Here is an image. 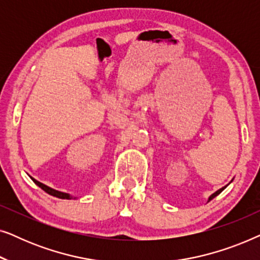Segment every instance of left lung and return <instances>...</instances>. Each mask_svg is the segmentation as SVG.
<instances>
[{"label":"left lung","instance_id":"left-lung-1","mask_svg":"<svg viewBox=\"0 0 260 260\" xmlns=\"http://www.w3.org/2000/svg\"><path fill=\"white\" fill-rule=\"evenodd\" d=\"M225 188H226V187H222V188H221V189H219V190H216V191H215V193H214V194H212V195H211V197H209V199H208V201H211V200H212V199H214V198H215V197H216V195H219V194H220V193H221V191H222V190H223V189H225Z\"/></svg>","mask_w":260,"mask_h":260}]
</instances>
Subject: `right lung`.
Listing matches in <instances>:
<instances>
[{
  "mask_svg": "<svg viewBox=\"0 0 260 260\" xmlns=\"http://www.w3.org/2000/svg\"><path fill=\"white\" fill-rule=\"evenodd\" d=\"M31 180H33V182L37 184V186H39L41 188L42 190H45L46 193H48L49 195H53V197L55 198H59V199H67V200H70V199H72V197H71L70 194H66V193H62V191H59V190H55V189H52V188H49L46 186V184L39 182V181H37L35 179H33V177H30Z\"/></svg>",
  "mask_w": 260,
  "mask_h": 260,
  "instance_id": "obj_1",
  "label": "right lung"
}]
</instances>
